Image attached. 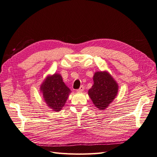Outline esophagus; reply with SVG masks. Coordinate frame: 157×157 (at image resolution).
Returning a JSON list of instances; mask_svg holds the SVG:
<instances>
[{
  "instance_id": "obj_1",
  "label": "esophagus",
  "mask_w": 157,
  "mask_h": 157,
  "mask_svg": "<svg viewBox=\"0 0 157 157\" xmlns=\"http://www.w3.org/2000/svg\"><path fill=\"white\" fill-rule=\"evenodd\" d=\"M83 90H84V87H83V86H80V87L79 88V89L77 91H79V92H82Z\"/></svg>"
}]
</instances>
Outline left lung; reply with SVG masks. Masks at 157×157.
<instances>
[{"mask_svg": "<svg viewBox=\"0 0 157 157\" xmlns=\"http://www.w3.org/2000/svg\"><path fill=\"white\" fill-rule=\"evenodd\" d=\"M94 85L88 91V94L99 109H105L117 94V83L106 71L96 72L94 76Z\"/></svg>", "mask_w": 157, "mask_h": 157, "instance_id": "obj_1", "label": "left lung"}]
</instances>
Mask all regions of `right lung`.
I'll use <instances>...</instances> for the list:
<instances>
[{
	"instance_id": "right-lung-1",
	"label": "right lung",
	"mask_w": 157,
	"mask_h": 157,
	"mask_svg": "<svg viewBox=\"0 0 157 157\" xmlns=\"http://www.w3.org/2000/svg\"><path fill=\"white\" fill-rule=\"evenodd\" d=\"M40 88L48 106L56 111L62 109L71 92L63 83L62 76L57 74L48 77Z\"/></svg>"
}]
</instances>
